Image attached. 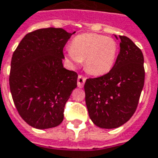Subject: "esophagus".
<instances>
[{"mask_svg": "<svg viewBox=\"0 0 158 158\" xmlns=\"http://www.w3.org/2000/svg\"><path fill=\"white\" fill-rule=\"evenodd\" d=\"M86 81V77H83L82 75H79L77 78V86L79 88H82Z\"/></svg>", "mask_w": 158, "mask_h": 158, "instance_id": "esophagus-1", "label": "esophagus"}]
</instances>
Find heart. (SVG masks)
<instances>
[{"instance_id": "obj_1", "label": "heart", "mask_w": 158, "mask_h": 158, "mask_svg": "<svg viewBox=\"0 0 158 158\" xmlns=\"http://www.w3.org/2000/svg\"><path fill=\"white\" fill-rule=\"evenodd\" d=\"M117 55V44L109 37L96 33L77 35L66 53L69 60L78 64L84 60L85 69L94 76H102L113 68Z\"/></svg>"}]
</instances>
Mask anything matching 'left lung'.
<instances>
[{"label": "left lung", "instance_id": "8db88e82", "mask_svg": "<svg viewBox=\"0 0 158 158\" xmlns=\"http://www.w3.org/2000/svg\"><path fill=\"white\" fill-rule=\"evenodd\" d=\"M119 39V53L110 71L84 84L89 117L101 128H117L131 118L144 83L141 50L126 36Z\"/></svg>", "mask_w": 158, "mask_h": 158}]
</instances>
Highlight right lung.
I'll list each match as a JSON object with an SVG mask.
<instances>
[{
    "mask_svg": "<svg viewBox=\"0 0 158 158\" xmlns=\"http://www.w3.org/2000/svg\"><path fill=\"white\" fill-rule=\"evenodd\" d=\"M73 33L55 27L38 29L27 33L13 54V101L20 117L37 129L60 125L65 104L77 88V73L62 63L64 47Z\"/></svg>",
    "mask_w": 158,
    "mask_h": 158,
    "instance_id": "right-lung-1",
    "label": "right lung"
}]
</instances>
